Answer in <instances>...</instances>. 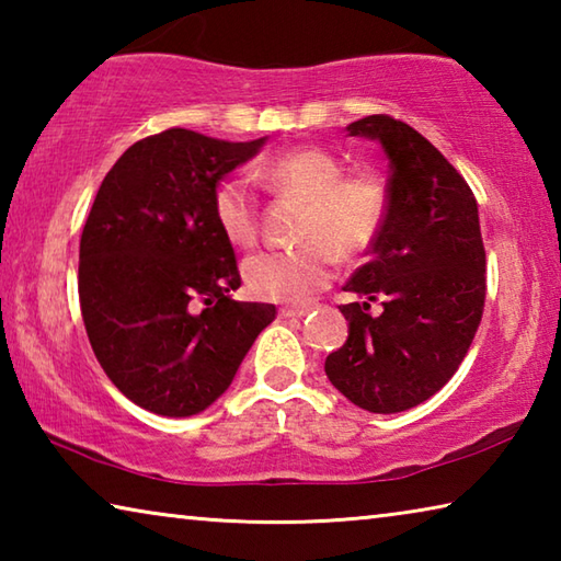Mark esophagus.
I'll return each mask as SVG.
<instances>
[{"instance_id":"esophagus-1","label":"esophagus","mask_w":561,"mask_h":561,"mask_svg":"<svg viewBox=\"0 0 561 561\" xmlns=\"http://www.w3.org/2000/svg\"><path fill=\"white\" fill-rule=\"evenodd\" d=\"M309 311H311V307H282L279 317L282 319H301V317H307Z\"/></svg>"}]
</instances>
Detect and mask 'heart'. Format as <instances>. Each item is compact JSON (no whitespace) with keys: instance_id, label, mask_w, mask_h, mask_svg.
Segmentation results:
<instances>
[{"instance_id":"heart-1","label":"heart","mask_w":561,"mask_h":561,"mask_svg":"<svg viewBox=\"0 0 561 561\" xmlns=\"http://www.w3.org/2000/svg\"><path fill=\"white\" fill-rule=\"evenodd\" d=\"M262 183L307 203L299 250H267L242 264L244 287L254 299L304 304L331 282L334 250L351 260L376 242L386 220V187L371 173L344 175L339 160L321 148H299L264 163ZM213 217L227 242L257 240V197L250 180L225 178L213 193Z\"/></svg>"}]
</instances>
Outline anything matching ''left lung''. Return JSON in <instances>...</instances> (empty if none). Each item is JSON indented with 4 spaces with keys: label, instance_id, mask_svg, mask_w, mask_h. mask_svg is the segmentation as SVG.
Returning <instances> with one entry per match:
<instances>
[{
    "label": "left lung",
    "instance_id": "left-lung-1",
    "mask_svg": "<svg viewBox=\"0 0 561 561\" xmlns=\"http://www.w3.org/2000/svg\"><path fill=\"white\" fill-rule=\"evenodd\" d=\"M348 136L378 140L391 165L386 220L344 291L348 339L327 376L351 403L401 413L450 381L485 309V247L470 185L431 140L391 116H366ZM381 300V316L370 304Z\"/></svg>",
    "mask_w": 561,
    "mask_h": 561
}]
</instances>
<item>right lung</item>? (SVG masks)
Listing matches in <instances>:
<instances>
[{
  "label": "right lung",
  "mask_w": 561,
  "mask_h": 561,
  "mask_svg": "<svg viewBox=\"0 0 561 561\" xmlns=\"http://www.w3.org/2000/svg\"><path fill=\"white\" fill-rule=\"evenodd\" d=\"M267 138L230 144L168 128L108 170L83 225L79 299L93 354L118 391L150 413L213 405L274 304L234 301L240 272L213 217V193Z\"/></svg>",
  "instance_id": "add662e5"
}]
</instances>
